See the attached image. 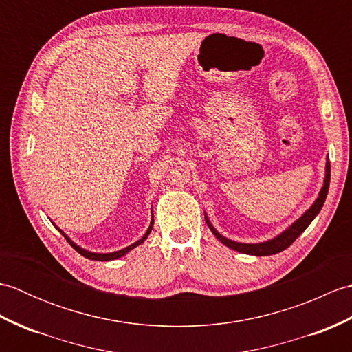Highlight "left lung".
<instances>
[{
    "instance_id": "1",
    "label": "left lung",
    "mask_w": 352,
    "mask_h": 352,
    "mask_svg": "<svg viewBox=\"0 0 352 352\" xmlns=\"http://www.w3.org/2000/svg\"><path fill=\"white\" fill-rule=\"evenodd\" d=\"M330 175H331V170H330V162H328V157H327V164H325V177H324V184L322 188H320L319 193H318V198L315 199V203L310 206V208H307L300 218H298L292 226H289L286 230L281 231L280 234H276L275 237L269 239V241L265 242H258V243H243V242H236V241H231V239L222 236L218 230H216L210 219H208L207 213L204 212L206 216V222L208 228H210L212 233L214 234V237L218 239L221 243H223L228 248L234 250L237 252H242V254H250V256H272V254L276 252H281L296 241V237H300L301 233H304V230L307 228L311 221L316 218L319 214L320 208H322L324 203H325V198L328 195V188H330Z\"/></svg>"
}]
</instances>
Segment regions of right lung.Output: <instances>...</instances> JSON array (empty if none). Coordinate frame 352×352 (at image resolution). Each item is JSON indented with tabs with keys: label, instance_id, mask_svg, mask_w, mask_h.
I'll return each instance as SVG.
<instances>
[{
	"label": "right lung",
	"instance_id": "1",
	"mask_svg": "<svg viewBox=\"0 0 352 352\" xmlns=\"http://www.w3.org/2000/svg\"><path fill=\"white\" fill-rule=\"evenodd\" d=\"M153 213V212H151ZM52 222V221H51ZM52 226H54L58 231H60V233L65 236V239L66 241L69 242V245L72 246L74 250H76L78 254H81V256L83 257H86V258H89V260H98V261H109V260H116V258H119V257H122V256H125L126 252H130L131 250H134L136 248V246H139V245H142L144 243L145 241H146V237L149 236V233H151V230H153V226H154V216H151V223H149V227H148V230H146V233L142 236L139 241H136L134 243H131V245H129V246H125V248H122V250H119V251H113V252H94V251H89V250H85V248H81L80 245H77L76 242L72 241V239L68 236V234H65L63 231L58 228L54 222H52Z\"/></svg>",
	"mask_w": 352,
	"mask_h": 352
}]
</instances>
